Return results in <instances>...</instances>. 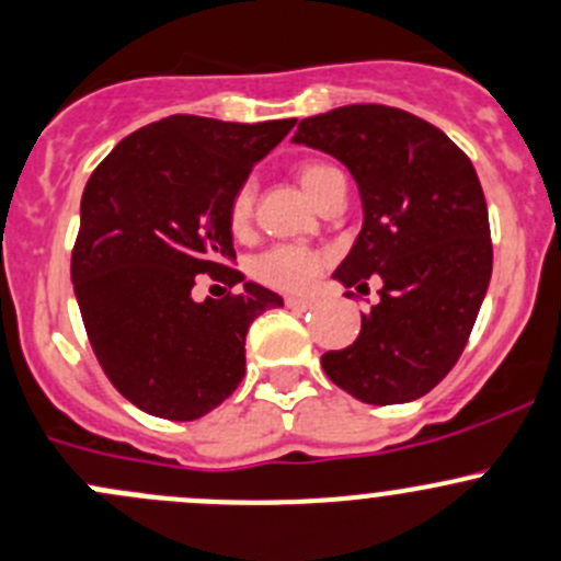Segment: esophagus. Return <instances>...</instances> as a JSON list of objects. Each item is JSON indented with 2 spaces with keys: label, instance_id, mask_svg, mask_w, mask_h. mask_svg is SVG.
Returning <instances> with one entry per match:
<instances>
[{
  "label": "esophagus",
  "instance_id": "esophagus-1",
  "mask_svg": "<svg viewBox=\"0 0 561 561\" xmlns=\"http://www.w3.org/2000/svg\"><path fill=\"white\" fill-rule=\"evenodd\" d=\"M283 302H286V308H291V310H308L310 305H313V299H308V297H286V299H283Z\"/></svg>",
  "mask_w": 561,
  "mask_h": 561
}]
</instances>
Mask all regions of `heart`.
<instances>
[{"instance_id":"obj_1","label":"heart","mask_w":561,"mask_h":561,"mask_svg":"<svg viewBox=\"0 0 561 561\" xmlns=\"http://www.w3.org/2000/svg\"><path fill=\"white\" fill-rule=\"evenodd\" d=\"M332 171H335L332 165L319 163V160H310V163L299 165V185H302V191L308 193L313 202ZM253 193H256L253 180H245L237 187L234 196H231L229 226L234 234H242V231H248V226H251ZM319 270L321 256L305 245H275L253 262V275H256L259 280L270 283V286L283 288V291H302V288H308L310 283L316 280V275H319Z\"/></svg>"}]
</instances>
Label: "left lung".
Wrapping results in <instances>:
<instances>
[{"mask_svg":"<svg viewBox=\"0 0 561 561\" xmlns=\"http://www.w3.org/2000/svg\"><path fill=\"white\" fill-rule=\"evenodd\" d=\"M294 144L341 160L357 182L363 229L332 278L379 302L352 346L321 368L363 403H409L461 357L493 267L488 207L471 160L439 127L390 105H341L299 122Z\"/></svg>","mask_w":561,"mask_h":561,"instance_id":"obj_1","label":"left lung"}]
</instances>
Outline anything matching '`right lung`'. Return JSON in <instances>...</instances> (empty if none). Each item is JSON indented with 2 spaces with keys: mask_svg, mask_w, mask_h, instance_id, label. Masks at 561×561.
Listing matches in <instances>:
<instances>
[{
  "mask_svg": "<svg viewBox=\"0 0 561 561\" xmlns=\"http://www.w3.org/2000/svg\"><path fill=\"white\" fill-rule=\"evenodd\" d=\"M291 127L165 116L92 171L70 278L100 368L141 412L198 420L245 376L248 327L283 299L229 267V202ZM196 274L243 288L196 304Z\"/></svg>",
  "mask_w": 561,
  "mask_h": 561,
  "instance_id": "add662e5",
  "label": "right lung"
}]
</instances>
